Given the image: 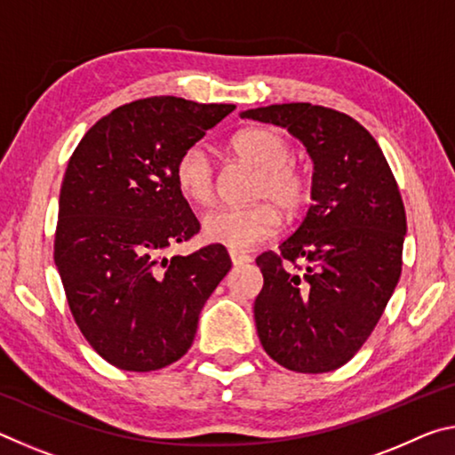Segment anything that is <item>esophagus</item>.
<instances>
[{
  "mask_svg": "<svg viewBox=\"0 0 455 455\" xmlns=\"http://www.w3.org/2000/svg\"><path fill=\"white\" fill-rule=\"evenodd\" d=\"M228 257H230V260H233L235 267L236 265H246V263H251V260H252L249 255H246V252H238V251H230Z\"/></svg>",
  "mask_w": 455,
  "mask_h": 455,
  "instance_id": "34e87169",
  "label": "esophagus"
}]
</instances>
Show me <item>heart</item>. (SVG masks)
<instances>
[{
  "mask_svg": "<svg viewBox=\"0 0 455 455\" xmlns=\"http://www.w3.org/2000/svg\"><path fill=\"white\" fill-rule=\"evenodd\" d=\"M235 152L259 171L252 196L257 204L219 206L204 214L203 238L233 251L251 249L271 238L281 225L279 208L284 217H297L311 198V180L292 164L291 142L275 128H251L236 134ZM176 187L184 198L196 204H209L214 196V164L204 144H192L174 166Z\"/></svg>",
  "mask_w": 455,
  "mask_h": 455,
  "instance_id": "b5f03b06",
  "label": "heart"
}]
</instances>
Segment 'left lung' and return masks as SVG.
<instances>
[{"instance_id": "1", "label": "left lung", "mask_w": 455, "mask_h": 455, "mask_svg": "<svg viewBox=\"0 0 455 455\" xmlns=\"http://www.w3.org/2000/svg\"><path fill=\"white\" fill-rule=\"evenodd\" d=\"M241 116L287 128L315 164L307 217L279 252L257 257L259 339L291 371H333L371 335L402 275L397 182L375 138L347 114L292 102Z\"/></svg>"}]
</instances>
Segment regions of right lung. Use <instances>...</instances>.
Here are the masks:
<instances>
[{
	"instance_id": "add662e5",
	"label": "right lung",
	"mask_w": 455,
	"mask_h": 455,
	"mask_svg": "<svg viewBox=\"0 0 455 455\" xmlns=\"http://www.w3.org/2000/svg\"><path fill=\"white\" fill-rule=\"evenodd\" d=\"M233 110L136 100L98 120L68 163L53 260L76 325L114 367L140 373L179 361L230 271L222 244L172 259L164 251L200 230L176 187V160Z\"/></svg>"
}]
</instances>
